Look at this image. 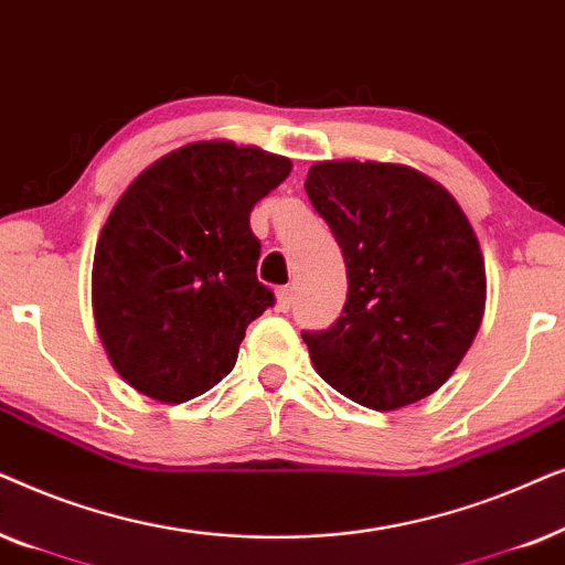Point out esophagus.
I'll return each instance as SVG.
<instances>
[{
    "mask_svg": "<svg viewBox=\"0 0 565 565\" xmlns=\"http://www.w3.org/2000/svg\"><path fill=\"white\" fill-rule=\"evenodd\" d=\"M292 303H296V296H292V288H288V285H285V288L277 290V306H280L282 311H290Z\"/></svg>",
    "mask_w": 565,
    "mask_h": 565,
    "instance_id": "obj_1",
    "label": "esophagus"
}]
</instances>
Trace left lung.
Segmentation results:
<instances>
[{"label": "left lung", "mask_w": 565, "mask_h": 565, "mask_svg": "<svg viewBox=\"0 0 565 565\" xmlns=\"http://www.w3.org/2000/svg\"><path fill=\"white\" fill-rule=\"evenodd\" d=\"M306 192L350 280L342 316L303 331L313 367L377 412L435 393L483 319L486 267L466 213L443 184L377 161H319Z\"/></svg>", "instance_id": "1"}]
</instances>
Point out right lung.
I'll return each instance as SVG.
<instances>
[{"label":"right lung","instance_id":"add662e5","mask_svg":"<svg viewBox=\"0 0 565 565\" xmlns=\"http://www.w3.org/2000/svg\"><path fill=\"white\" fill-rule=\"evenodd\" d=\"M254 146L198 141L130 182L97 238L92 308L113 367L164 404L211 391L275 303L257 280L252 207L290 174Z\"/></svg>","mask_w":565,"mask_h":565}]
</instances>
